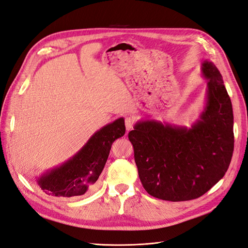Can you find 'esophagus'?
<instances>
[{
    "label": "esophagus",
    "instance_id": "1",
    "mask_svg": "<svg viewBox=\"0 0 248 248\" xmlns=\"http://www.w3.org/2000/svg\"><path fill=\"white\" fill-rule=\"evenodd\" d=\"M125 125H126V130H127V131L131 130L132 127H133V120H132V118L127 117V118L125 119Z\"/></svg>",
    "mask_w": 248,
    "mask_h": 248
}]
</instances>
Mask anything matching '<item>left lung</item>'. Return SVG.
<instances>
[{
    "mask_svg": "<svg viewBox=\"0 0 248 248\" xmlns=\"http://www.w3.org/2000/svg\"><path fill=\"white\" fill-rule=\"evenodd\" d=\"M201 76L207 81L205 103L189 127L147 119L128 133L140 182L154 198H200L229 169L234 151L232 102L212 61L202 63Z\"/></svg>",
    "mask_w": 248,
    "mask_h": 248,
    "instance_id": "obj_1",
    "label": "left lung"
}]
</instances>
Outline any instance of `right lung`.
Segmentation results:
<instances>
[{
  "instance_id": "1",
  "label": "right lung",
  "mask_w": 248,
  "mask_h": 248,
  "mask_svg": "<svg viewBox=\"0 0 248 248\" xmlns=\"http://www.w3.org/2000/svg\"><path fill=\"white\" fill-rule=\"evenodd\" d=\"M125 130L124 118L103 126L68 160L37 177V184L44 192L54 197L82 196L98 180L112 142L123 137Z\"/></svg>"
}]
</instances>
